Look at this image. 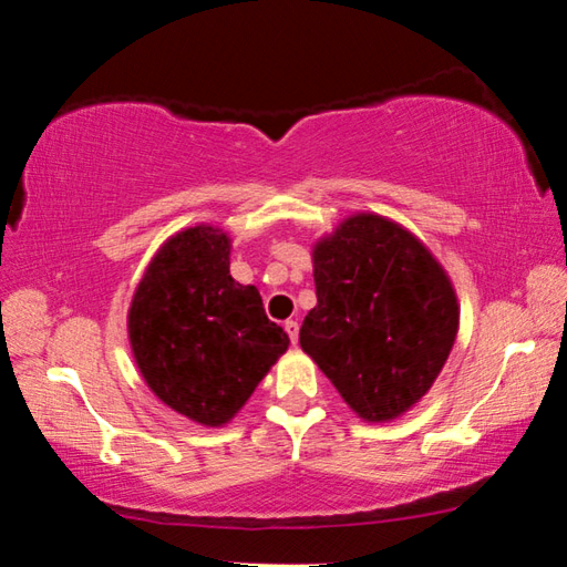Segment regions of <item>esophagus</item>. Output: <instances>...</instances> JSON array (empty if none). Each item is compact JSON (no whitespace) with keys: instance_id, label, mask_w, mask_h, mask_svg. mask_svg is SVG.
Here are the masks:
<instances>
[{"instance_id":"esophagus-1","label":"esophagus","mask_w":567,"mask_h":567,"mask_svg":"<svg viewBox=\"0 0 567 567\" xmlns=\"http://www.w3.org/2000/svg\"><path fill=\"white\" fill-rule=\"evenodd\" d=\"M285 332L290 334V342L297 344V334H300V324H297L295 320H287V322H285Z\"/></svg>"}]
</instances>
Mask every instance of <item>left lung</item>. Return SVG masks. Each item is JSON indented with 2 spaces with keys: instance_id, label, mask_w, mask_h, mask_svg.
<instances>
[{
  "instance_id": "obj_1",
  "label": "left lung",
  "mask_w": 567,
  "mask_h": 567,
  "mask_svg": "<svg viewBox=\"0 0 567 567\" xmlns=\"http://www.w3.org/2000/svg\"><path fill=\"white\" fill-rule=\"evenodd\" d=\"M312 267L302 350L362 420L400 417L433 388L457 334L443 265L405 227L360 213L315 245Z\"/></svg>"
}]
</instances>
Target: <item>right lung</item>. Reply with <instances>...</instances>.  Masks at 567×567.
Segmentation results:
<instances>
[{"label": "right lung", "instance_id": "obj_1", "mask_svg": "<svg viewBox=\"0 0 567 567\" xmlns=\"http://www.w3.org/2000/svg\"><path fill=\"white\" fill-rule=\"evenodd\" d=\"M130 344L142 378L179 415L219 427L287 350L255 285L229 275V237L209 225L159 247L132 297Z\"/></svg>", "mask_w": 567, "mask_h": 567}]
</instances>
